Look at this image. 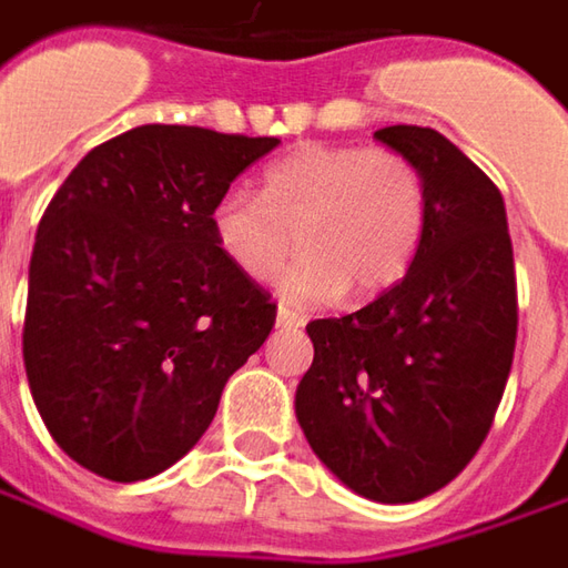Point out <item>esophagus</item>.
Wrapping results in <instances>:
<instances>
[{"label":"esophagus","instance_id":"34e87169","mask_svg":"<svg viewBox=\"0 0 568 568\" xmlns=\"http://www.w3.org/2000/svg\"><path fill=\"white\" fill-rule=\"evenodd\" d=\"M276 326H280V329H298V326H304V317L302 314H295V311H288L285 304H280V307H276Z\"/></svg>","mask_w":568,"mask_h":568}]
</instances>
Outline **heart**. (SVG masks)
<instances>
[{"instance_id":"heart-1","label":"heart","mask_w":568,"mask_h":568,"mask_svg":"<svg viewBox=\"0 0 568 568\" xmlns=\"http://www.w3.org/2000/svg\"><path fill=\"white\" fill-rule=\"evenodd\" d=\"M424 225L418 166L399 150L352 144H298L264 169L261 197L232 187L210 210L213 242L247 280H270L302 247L280 276L292 304L381 298L415 264Z\"/></svg>"}]
</instances>
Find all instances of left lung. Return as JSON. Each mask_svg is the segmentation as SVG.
I'll use <instances>...</instances> for the list:
<instances>
[{
  "label": "left lung",
  "mask_w": 568,
  "mask_h": 568,
  "mask_svg": "<svg viewBox=\"0 0 568 568\" xmlns=\"http://www.w3.org/2000/svg\"><path fill=\"white\" fill-rule=\"evenodd\" d=\"M374 138L418 166L424 239L377 302L307 323L295 418L348 490L415 503L456 478L494 424L516 352V264L503 194L453 141L418 125Z\"/></svg>",
  "instance_id": "left-lung-1"
}]
</instances>
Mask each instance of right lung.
I'll list each match as a JSON object with an SVG mask.
<instances>
[{"label": "right lung", "mask_w": 568, "mask_h": 568, "mask_svg": "<svg viewBox=\"0 0 568 568\" xmlns=\"http://www.w3.org/2000/svg\"><path fill=\"white\" fill-rule=\"evenodd\" d=\"M280 138L141 125L93 148L30 254L24 367L71 459L109 480L166 471L204 437L276 304L220 254L210 210Z\"/></svg>", "instance_id": "obj_1"}]
</instances>
